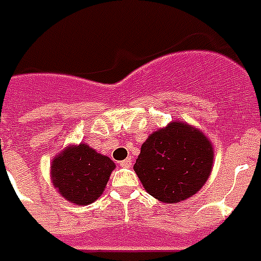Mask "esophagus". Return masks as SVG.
Listing matches in <instances>:
<instances>
[{"instance_id": "34e87169", "label": "esophagus", "mask_w": 261, "mask_h": 261, "mask_svg": "<svg viewBox=\"0 0 261 261\" xmlns=\"http://www.w3.org/2000/svg\"><path fill=\"white\" fill-rule=\"evenodd\" d=\"M119 165L122 166V168H130V166H132V158H126V160H123L122 162H119Z\"/></svg>"}]
</instances>
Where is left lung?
I'll return each mask as SVG.
<instances>
[{"mask_svg":"<svg viewBox=\"0 0 261 261\" xmlns=\"http://www.w3.org/2000/svg\"><path fill=\"white\" fill-rule=\"evenodd\" d=\"M213 158L215 150L205 133L179 119L146 139L133 169L150 195L177 203L202 189L212 173Z\"/></svg>","mask_w":261,"mask_h":261,"instance_id":"8db88e82","label":"left lung"}]
</instances>
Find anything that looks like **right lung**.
Returning a JSON list of instances; mask_svg holds the SVG:
<instances>
[{
    "instance_id": "add662e5",
    "label": "right lung",
    "mask_w": 261,
    "mask_h": 261,
    "mask_svg": "<svg viewBox=\"0 0 261 261\" xmlns=\"http://www.w3.org/2000/svg\"><path fill=\"white\" fill-rule=\"evenodd\" d=\"M115 164L86 143L64 147L50 162V180L62 197L74 205L95 202L109 183Z\"/></svg>"
}]
</instances>
